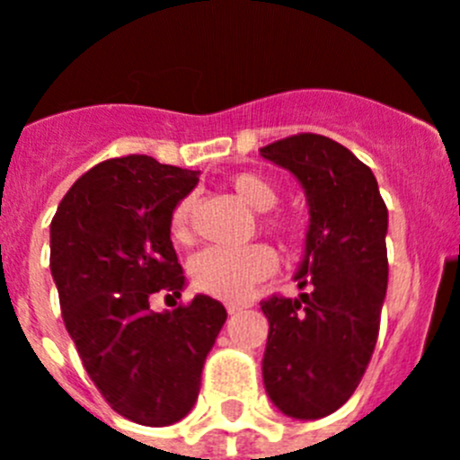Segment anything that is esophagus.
I'll return each mask as SVG.
<instances>
[{"instance_id":"34e87169","label":"esophagus","mask_w":460,"mask_h":460,"mask_svg":"<svg viewBox=\"0 0 460 460\" xmlns=\"http://www.w3.org/2000/svg\"><path fill=\"white\" fill-rule=\"evenodd\" d=\"M244 308H247V306H244V304H234V302L226 304V313H229V315H235V313L244 311Z\"/></svg>"}]
</instances>
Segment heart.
<instances>
[{"label":"heart","instance_id":"1","mask_svg":"<svg viewBox=\"0 0 460 460\" xmlns=\"http://www.w3.org/2000/svg\"><path fill=\"white\" fill-rule=\"evenodd\" d=\"M235 195L259 213H268L279 204V190L270 179L256 172H240L231 179ZM190 220V199L174 208L170 231L174 238H186ZM281 226V225H277ZM277 268L272 250L263 244L252 247H206L190 261L195 288L226 302H243L256 283L268 279Z\"/></svg>","mask_w":460,"mask_h":460}]
</instances>
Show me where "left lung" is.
Masks as SVG:
<instances>
[{
    "label": "left lung",
    "mask_w": 460,
    "mask_h": 460,
    "mask_svg": "<svg viewBox=\"0 0 460 460\" xmlns=\"http://www.w3.org/2000/svg\"><path fill=\"white\" fill-rule=\"evenodd\" d=\"M304 188L308 229L297 299L261 302L270 322L263 384L295 420H320L354 394L375 351L388 288V208L366 163L317 133L261 149Z\"/></svg>",
    "instance_id": "8db88e82"
}]
</instances>
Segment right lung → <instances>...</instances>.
I'll use <instances>...</instances> for the list:
<instances>
[{
    "mask_svg": "<svg viewBox=\"0 0 460 460\" xmlns=\"http://www.w3.org/2000/svg\"><path fill=\"white\" fill-rule=\"evenodd\" d=\"M197 181L199 172L145 154L111 158L76 179L49 226L51 277L81 363L111 409L145 427L190 413L226 320L208 295L149 308L152 295L186 288L170 220Z\"/></svg>",
    "mask_w": 460,
    "mask_h": 460,
    "instance_id": "1",
    "label": "right lung"
}]
</instances>
